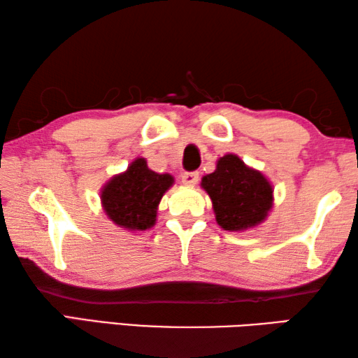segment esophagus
Returning <instances> with one entry per match:
<instances>
[{
    "mask_svg": "<svg viewBox=\"0 0 358 358\" xmlns=\"http://www.w3.org/2000/svg\"><path fill=\"white\" fill-rule=\"evenodd\" d=\"M181 181L186 186H194L199 181V172H183L181 173Z\"/></svg>",
    "mask_w": 358,
    "mask_h": 358,
    "instance_id": "esophagus-1",
    "label": "esophagus"
}]
</instances>
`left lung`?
<instances>
[{
	"mask_svg": "<svg viewBox=\"0 0 358 358\" xmlns=\"http://www.w3.org/2000/svg\"><path fill=\"white\" fill-rule=\"evenodd\" d=\"M213 202L216 221L226 230H245L262 222L271 208L273 189L262 173L235 155L222 156L216 171L202 178Z\"/></svg>",
	"mask_w": 358,
	"mask_h": 358,
	"instance_id": "8db88e82",
	"label": "left lung"
}]
</instances>
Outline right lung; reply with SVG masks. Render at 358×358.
<instances>
[{
	"instance_id": "obj_1",
	"label": "right lung",
	"mask_w": 358,
	"mask_h": 358,
	"mask_svg": "<svg viewBox=\"0 0 358 358\" xmlns=\"http://www.w3.org/2000/svg\"><path fill=\"white\" fill-rule=\"evenodd\" d=\"M172 183V175L150 171L147 161L138 157L128 171L113 177L104 186L101 194L102 207L121 227L150 229L156 221L157 205Z\"/></svg>"
}]
</instances>
